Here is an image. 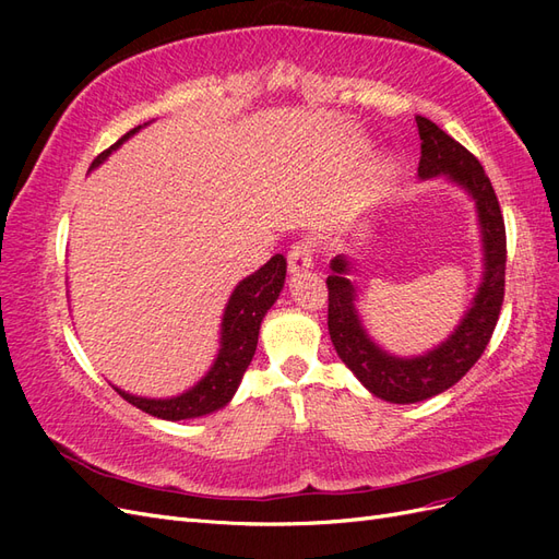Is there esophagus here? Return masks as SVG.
<instances>
[{"label":"esophagus","mask_w":559,"mask_h":559,"mask_svg":"<svg viewBox=\"0 0 559 559\" xmlns=\"http://www.w3.org/2000/svg\"><path fill=\"white\" fill-rule=\"evenodd\" d=\"M312 242H296L289 251V273L300 275L312 267Z\"/></svg>","instance_id":"esophagus-1"}]
</instances>
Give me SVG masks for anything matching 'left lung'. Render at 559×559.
Masks as SVG:
<instances>
[{
  "instance_id": "left-lung-1",
  "label": "left lung",
  "mask_w": 559,
  "mask_h": 559,
  "mask_svg": "<svg viewBox=\"0 0 559 559\" xmlns=\"http://www.w3.org/2000/svg\"><path fill=\"white\" fill-rule=\"evenodd\" d=\"M415 121L421 140L417 177L448 179L460 186L476 205L483 242V280L460 324L441 345L417 357H396L382 349L364 326L357 310L359 286L349 280L357 270L352 257L341 253L331 261V275L326 277L331 343L337 357L368 392L389 403L425 401L460 382L485 352L503 302L506 228L492 183L478 158L468 154L460 142H454L425 116H415Z\"/></svg>"
}]
</instances>
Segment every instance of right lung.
<instances>
[{
  "instance_id": "1",
  "label": "right lung",
  "mask_w": 559,
  "mask_h": 559,
  "mask_svg": "<svg viewBox=\"0 0 559 559\" xmlns=\"http://www.w3.org/2000/svg\"><path fill=\"white\" fill-rule=\"evenodd\" d=\"M144 126L132 128L114 146H109L105 154H99L93 160L91 170L103 165L116 148H121V144L128 142L132 134L140 132ZM284 280H286V259L282 253H275V257L265 265H261L257 273L238 282V286L233 289L224 308L216 357L207 373L202 376L193 386L186 389V392L177 396H167V399H148V396L130 394L126 389H118V386L114 389L128 403L138 405L140 411L167 421L193 419V417L210 415L214 411H222L224 405L230 403L235 392H238L245 370L253 359V352H257L261 321L280 298V292L284 289Z\"/></svg>"
}]
</instances>
